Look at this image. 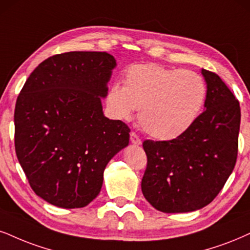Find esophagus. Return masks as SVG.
<instances>
[{
	"mask_svg": "<svg viewBox=\"0 0 250 250\" xmlns=\"http://www.w3.org/2000/svg\"><path fill=\"white\" fill-rule=\"evenodd\" d=\"M130 140L133 145H141V139L139 138V135H138L137 133H134V132H131Z\"/></svg>",
	"mask_w": 250,
	"mask_h": 250,
	"instance_id": "34e87169",
	"label": "esophagus"
}]
</instances>
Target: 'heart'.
<instances>
[{"instance_id": "heart-1", "label": "heart", "mask_w": 250, "mask_h": 250, "mask_svg": "<svg viewBox=\"0 0 250 250\" xmlns=\"http://www.w3.org/2000/svg\"><path fill=\"white\" fill-rule=\"evenodd\" d=\"M206 98L204 79L192 70L158 63L135 64L126 70L124 85L113 83L106 105L116 118L139 122L153 138L170 140L183 134L198 118Z\"/></svg>"}]
</instances>
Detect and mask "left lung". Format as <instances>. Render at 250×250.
Listing matches in <instances>:
<instances>
[{
    "label": "left lung",
    "mask_w": 250,
    "mask_h": 250,
    "mask_svg": "<svg viewBox=\"0 0 250 250\" xmlns=\"http://www.w3.org/2000/svg\"><path fill=\"white\" fill-rule=\"evenodd\" d=\"M205 110L190 128L171 140H145L147 155L141 190L156 210L182 213L204 208L217 197L238 158L241 111L226 83L202 69Z\"/></svg>",
    "instance_id": "8db88e82"
}]
</instances>
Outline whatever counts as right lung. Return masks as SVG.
I'll use <instances>...</instances> for the list:
<instances>
[{
  "instance_id": "right-lung-1",
  "label": "right lung",
  "mask_w": 250,
  "mask_h": 250,
  "mask_svg": "<svg viewBox=\"0 0 250 250\" xmlns=\"http://www.w3.org/2000/svg\"><path fill=\"white\" fill-rule=\"evenodd\" d=\"M116 60L106 52L50 57L30 74L15 107V149L36 195L63 208L100 193L107 162L130 127L103 115L101 97Z\"/></svg>"
}]
</instances>
